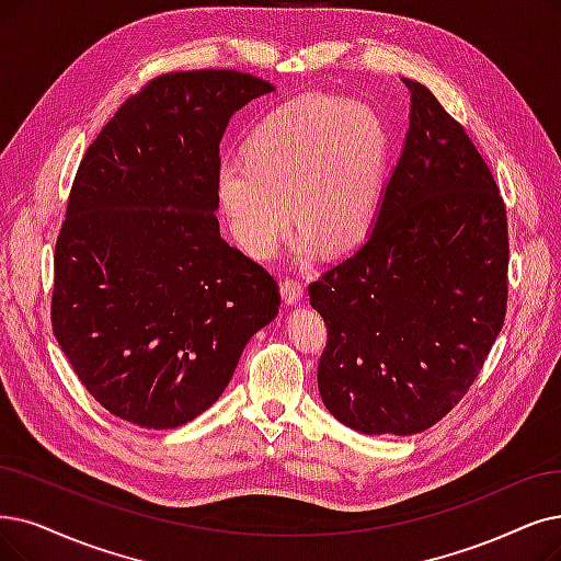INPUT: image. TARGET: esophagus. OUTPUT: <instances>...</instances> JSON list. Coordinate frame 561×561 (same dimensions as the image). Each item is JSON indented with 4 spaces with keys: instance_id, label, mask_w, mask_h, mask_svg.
Masks as SVG:
<instances>
[{
    "instance_id": "34e87169",
    "label": "esophagus",
    "mask_w": 561,
    "mask_h": 561,
    "mask_svg": "<svg viewBox=\"0 0 561 561\" xmlns=\"http://www.w3.org/2000/svg\"><path fill=\"white\" fill-rule=\"evenodd\" d=\"M280 295H283L287 306H297V304L304 301V285L299 280H295V278H287L280 285Z\"/></svg>"
}]
</instances>
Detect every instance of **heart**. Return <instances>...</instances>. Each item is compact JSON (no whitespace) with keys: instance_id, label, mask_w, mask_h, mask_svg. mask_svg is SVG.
<instances>
[{"instance_id":"1","label":"heart","mask_w":561,"mask_h":561,"mask_svg":"<svg viewBox=\"0 0 561 561\" xmlns=\"http://www.w3.org/2000/svg\"><path fill=\"white\" fill-rule=\"evenodd\" d=\"M387 161L389 128L373 107L304 96L249 133L243 161H220L218 203L241 249L255 257L278 251L289 218L304 251L341 253L370 228Z\"/></svg>"}]
</instances>
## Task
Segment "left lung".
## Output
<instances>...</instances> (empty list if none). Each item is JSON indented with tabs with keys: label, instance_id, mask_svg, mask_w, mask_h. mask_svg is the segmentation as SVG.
Returning a JSON list of instances; mask_svg holds the SVG:
<instances>
[{
	"label": "left lung",
	"instance_id": "8db88e82",
	"mask_svg": "<svg viewBox=\"0 0 561 561\" xmlns=\"http://www.w3.org/2000/svg\"><path fill=\"white\" fill-rule=\"evenodd\" d=\"M362 249L310 283L318 387L364 435H414L467 393L506 316V207L465 128L421 82Z\"/></svg>",
	"mask_w": 561,
	"mask_h": 561
}]
</instances>
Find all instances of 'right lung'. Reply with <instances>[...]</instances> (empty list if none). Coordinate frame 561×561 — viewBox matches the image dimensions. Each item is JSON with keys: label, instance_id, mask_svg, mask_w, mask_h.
Wrapping results in <instances>:
<instances>
[{"label": "right lung", "instance_id": "right-lung-1", "mask_svg": "<svg viewBox=\"0 0 561 561\" xmlns=\"http://www.w3.org/2000/svg\"><path fill=\"white\" fill-rule=\"evenodd\" d=\"M274 84L182 71L130 96L78 168L55 249L53 331L84 389L142 428L209 410L278 316L276 280L220 237L218 147Z\"/></svg>", "mask_w": 561, "mask_h": 561}]
</instances>
